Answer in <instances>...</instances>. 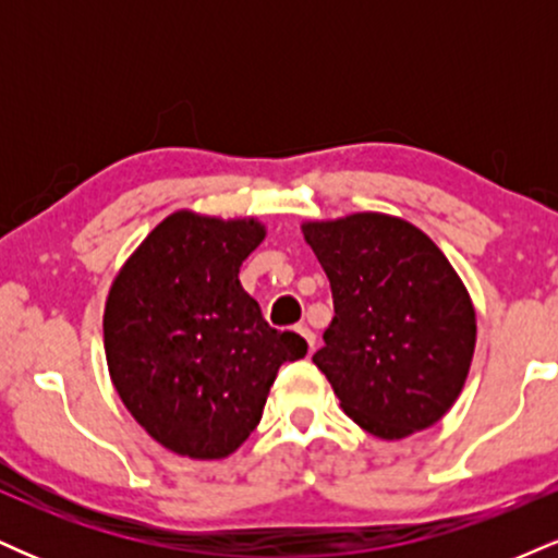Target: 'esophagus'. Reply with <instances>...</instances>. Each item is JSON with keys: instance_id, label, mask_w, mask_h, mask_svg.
Masks as SVG:
<instances>
[{"instance_id": "1", "label": "esophagus", "mask_w": 558, "mask_h": 558, "mask_svg": "<svg viewBox=\"0 0 558 558\" xmlns=\"http://www.w3.org/2000/svg\"><path fill=\"white\" fill-rule=\"evenodd\" d=\"M296 332H299L301 338H304L306 345H310V351H315V332H312L310 328H306V325H299Z\"/></svg>"}]
</instances>
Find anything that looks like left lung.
Listing matches in <instances>:
<instances>
[{
	"mask_svg": "<svg viewBox=\"0 0 558 558\" xmlns=\"http://www.w3.org/2000/svg\"><path fill=\"white\" fill-rule=\"evenodd\" d=\"M336 317L312 356L343 412L375 438L438 422L462 393L477 341L470 293L435 243L401 217L304 222Z\"/></svg>",
	"mask_w": 558,
	"mask_h": 558,
	"instance_id": "obj_1",
	"label": "left lung"
}]
</instances>
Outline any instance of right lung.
Returning <instances> with one entry per match:
<instances>
[{"instance_id":"add662e5","label":"right lung","mask_w":558,"mask_h":558,"mask_svg":"<svg viewBox=\"0 0 558 558\" xmlns=\"http://www.w3.org/2000/svg\"><path fill=\"white\" fill-rule=\"evenodd\" d=\"M254 217L181 209L141 241L112 280L105 354L112 386L159 446L226 459L259 425L280 364L306 354L243 291V259L265 241Z\"/></svg>"}]
</instances>
